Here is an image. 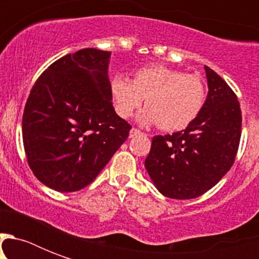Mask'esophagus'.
<instances>
[{"mask_svg":"<svg viewBox=\"0 0 259 259\" xmlns=\"http://www.w3.org/2000/svg\"><path fill=\"white\" fill-rule=\"evenodd\" d=\"M140 134H141V132H140V130L138 129H132L130 130V133H129V137L130 138H133V137H137V136H140Z\"/></svg>","mask_w":259,"mask_h":259,"instance_id":"esophagus-1","label":"esophagus"}]
</instances>
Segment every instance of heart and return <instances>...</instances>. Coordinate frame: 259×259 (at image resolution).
<instances>
[{
    "mask_svg": "<svg viewBox=\"0 0 259 259\" xmlns=\"http://www.w3.org/2000/svg\"><path fill=\"white\" fill-rule=\"evenodd\" d=\"M110 91L117 113L129 118L141 107L142 125H156L164 132L188 127L200 114L205 102V86L200 76L161 66H148L134 72L133 80L115 75Z\"/></svg>",
    "mask_w": 259,
    "mask_h": 259,
    "instance_id": "b5f03b06",
    "label": "heart"
}]
</instances>
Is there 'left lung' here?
<instances>
[{"mask_svg": "<svg viewBox=\"0 0 259 259\" xmlns=\"http://www.w3.org/2000/svg\"><path fill=\"white\" fill-rule=\"evenodd\" d=\"M208 94L199 117L181 132L154 136L145 168L156 188L170 199H195L233 166L242 129L238 98L204 66Z\"/></svg>", "mask_w": 259, "mask_h": 259, "instance_id": "left-lung-1", "label": "left lung"}]
</instances>
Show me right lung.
Returning a JSON list of instances; mask_svg holds the SVG:
<instances>
[{
  "label": "right lung",
  "instance_id": "add662e5",
  "mask_svg": "<svg viewBox=\"0 0 259 259\" xmlns=\"http://www.w3.org/2000/svg\"><path fill=\"white\" fill-rule=\"evenodd\" d=\"M110 55L95 48L66 55L30 90L22 115L24 149L34 176L55 191L87 187L129 137L132 126L111 102Z\"/></svg>",
  "mask_w": 259,
  "mask_h": 259
}]
</instances>
